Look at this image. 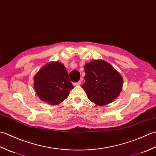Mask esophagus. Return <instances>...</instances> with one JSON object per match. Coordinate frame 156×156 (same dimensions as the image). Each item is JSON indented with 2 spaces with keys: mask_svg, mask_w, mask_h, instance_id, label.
<instances>
[{
  "mask_svg": "<svg viewBox=\"0 0 156 156\" xmlns=\"http://www.w3.org/2000/svg\"><path fill=\"white\" fill-rule=\"evenodd\" d=\"M80 84H81V81H78L77 82H75V83H74V86H79V85H80Z\"/></svg>",
  "mask_w": 156,
  "mask_h": 156,
  "instance_id": "1",
  "label": "esophagus"
}]
</instances>
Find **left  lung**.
<instances>
[{
  "label": "left lung",
  "mask_w": 156,
  "mask_h": 156,
  "mask_svg": "<svg viewBox=\"0 0 156 156\" xmlns=\"http://www.w3.org/2000/svg\"><path fill=\"white\" fill-rule=\"evenodd\" d=\"M84 68L85 82L82 88L91 102L98 106H104L119 97L123 79L109 63L97 59L86 64Z\"/></svg>",
  "instance_id": "1"
}]
</instances>
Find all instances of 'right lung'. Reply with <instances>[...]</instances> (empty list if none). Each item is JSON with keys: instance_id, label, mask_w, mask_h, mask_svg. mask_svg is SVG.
<instances>
[{"instance_id": "1", "label": "right lung", "mask_w": 156, "mask_h": 156, "mask_svg": "<svg viewBox=\"0 0 156 156\" xmlns=\"http://www.w3.org/2000/svg\"><path fill=\"white\" fill-rule=\"evenodd\" d=\"M34 88L39 98L50 105H58L68 98L74 88L64 64L51 62L34 76Z\"/></svg>"}]
</instances>
